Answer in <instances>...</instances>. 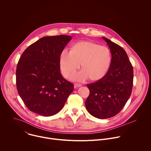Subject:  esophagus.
Instances as JSON below:
<instances>
[{
	"instance_id": "34e87169",
	"label": "esophagus",
	"mask_w": 151,
	"mask_h": 151,
	"mask_svg": "<svg viewBox=\"0 0 151 151\" xmlns=\"http://www.w3.org/2000/svg\"><path fill=\"white\" fill-rule=\"evenodd\" d=\"M81 86H82V84H81V83H75V84H74V87H75V88H78V87H81Z\"/></svg>"
}]
</instances>
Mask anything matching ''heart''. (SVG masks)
<instances>
[{
    "mask_svg": "<svg viewBox=\"0 0 151 151\" xmlns=\"http://www.w3.org/2000/svg\"><path fill=\"white\" fill-rule=\"evenodd\" d=\"M112 60L109 48L90 41H80L73 44L69 52L63 50L60 55V66L64 77L69 78L79 67L82 70L71 79L83 81L88 78L97 81L109 71Z\"/></svg>",
    "mask_w": 151,
    "mask_h": 151,
    "instance_id": "b5f03b06",
    "label": "heart"
}]
</instances>
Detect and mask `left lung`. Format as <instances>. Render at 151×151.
Returning <instances> with one entry per match:
<instances>
[{
    "instance_id": "left-lung-1",
    "label": "left lung",
    "mask_w": 151,
    "mask_h": 151,
    "mask_svg": "<svg viewBox=\"0 0 151 151\" xmlns=\"http://www.w3.org/2000/svg\"><path fill=\"white\" fill-rule=\"evenodd\" d=\"M102 37L111 51L112 63L104 76L87 85L90 95L85 104L91 115L107 119L120 112L130 98L133 85V68L121 47Z\"/></svg>"
}]
</instances>
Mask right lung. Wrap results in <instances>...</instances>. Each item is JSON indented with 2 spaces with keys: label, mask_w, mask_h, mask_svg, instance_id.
Returning <instances> with one entry per match:
<instances>
[{
  "label": "right lung",
  "mask_w": 151,
  "mask_h": 151,
  "mask_svg": "<svg viewBox=\"0 0 151 151\" xmlns=\"http://www.w3.org/2000/svg\"><path fill=\"white\" fill-rule=\"evenodd\" d=\"M72 37L45 36L30 45L17 64L18 93L27 108L44 116H52L63 107L73 84L60 73V55Z\"/></svg>",
  "instance_id": "add662e5"
}]
</instances>
